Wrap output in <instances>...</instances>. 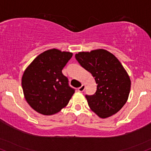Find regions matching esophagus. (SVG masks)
<instances>
[{
    "mask_svg": "<svg viewBox=\"0 0 151 151\" xmlns=\"http://www.w3.org/2000/svg\"><path fill=\"white\" fill-rule=\"evenodd\" d=\"M84 90H85V85H82L81 87L78 88V92H83Z\"/></svg>",
    "mask_w": 151,
    "mask_h": 151,
    "instance_id": "obj_1",
    "label": "esophagus"
}]
</instances>
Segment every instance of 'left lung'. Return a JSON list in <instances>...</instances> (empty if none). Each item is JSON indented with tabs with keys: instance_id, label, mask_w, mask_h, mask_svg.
<instances>
[{
	"instance_id": "8db88e82",
	"label": "left lung",
	"mask_w": 151,
	"mask_h": 151,
	"mask_svg": "<svg viewBox=\"0 0 151 151\" xmlns=\"http://www.w3.org/2000/svg\"><path fill=\"white\" fill-rule=\"evenodd\" d=\"M75 57L97 84L94 94L85 95L92 111L101 118L118 113L127 102L131 87L129 76L118 59L103 49L82 52Z\"/></svg>"
}]
</instances>
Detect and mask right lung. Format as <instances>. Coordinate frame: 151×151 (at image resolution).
<instances>
[{"instance_id":"right-lung-1","label":"right lung","mask_w":151,"mask_h":151,"mask_svg":"<svg viewBox=\"0 0 151 151\" xmlns=\"http://www.w3.org/2000/svg\"><path fill=\"white\" fill-rule=\"evenodd\" d=\"M72 56L57 49L47 50L25 70L22 79L24 97L38 113L53 115L68 104L75 89L69 86L62 69Z\"/></svg>"}]
</instances>
